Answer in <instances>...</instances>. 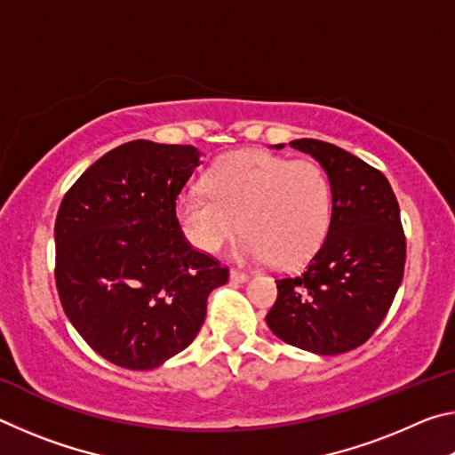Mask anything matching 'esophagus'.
<instances>
[{
	"mask_svg": "<svg viewBox=\"0 0 455 455\" xmlns=\"http://www.w3.org/2000/svg\"><path fill=\"white\" fill-rule=\"evenodd\" d=\"M230 281H233V283H246V281H249V275H246V273H243V271H230Z\"/></svg>",
	"mask_w": 455,
	"mask_h": 455,
	"instance_id": "1",
	"label": "esophagus"
}]
</instances>
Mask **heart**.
Segmentation results:
<instances>
[{
  "instance_id": "b5f03b06",
  "label": "heart",
  "mask_w": 455,
  "mask_h": 455,
  "mask_svg": "<svg viewBox=\"0 0 455 455\" xmlns=\"http://www.w3.org/2000/svg\"><path fill=\"white\" fill-rule=\"evenodd\" d=\"M206 190L176 198L182 235L203 252H217L244 228L238 259L295 267L319 249L331 225V184L315 163L235 152L211 168Z\"/></svg>"
}]
</instances>
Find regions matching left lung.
Masks as SVG:
<instances>
[{"mask_svg":"<svg viewBox=\"0 0 455 455\" xmlns=\"http://www.w3.org/2000/svg\"><path fill=\"white\" fill-rule=\"evenodd\" d=\"M291 148L311 154L325 171L331 225L305 273L276 281L267 325L292 347L339 355L373 335L402 284L399 204L387 179L351 152L315 138L292 140Z\"/></svg>","mask_w":455,"mask_h":455,"instance_id":"obj_1","label":"left lung"}]
</instances>
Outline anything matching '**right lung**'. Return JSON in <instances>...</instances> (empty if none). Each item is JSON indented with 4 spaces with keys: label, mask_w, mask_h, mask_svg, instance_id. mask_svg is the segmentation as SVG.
<instances>
[{
    "label": "right lung",
    "mask_w": 455,
    "mask_h": 455,
    "mask_svg": "<svg viewBox=\"0 0 455 455\" xmlns=\"http://www.w3.org/2000/svg\"><path fill=\"white\" fill-rule=\"evenodd\" d=\"M190 144L132 140L106 152L58 211L56 284L74 329L98 355L134 371L195 341L206 299L228 268L182 236L176 196L200 166Z\"/></svg>",
    "instance_id": "obj_1"
}]
</instances>
